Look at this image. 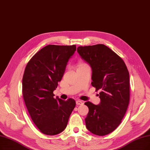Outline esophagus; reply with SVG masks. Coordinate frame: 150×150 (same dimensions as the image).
I'll use <instances>...</instances> for the list:
<instances>
[{"instance_id":"34e87169","label":"esophagus","mask_w":150,"mask_h":150,"mask_svg":"<svg viewBox=\"0 0 150 150\" xmlns=\"http://www.w3.org/2000/svg\"><path fill=\"white\" fill-rule=\"evenodd\" d=\"M76 104L78 105H83V102L81 100H76Z\"/></svg>"}]
</instances>
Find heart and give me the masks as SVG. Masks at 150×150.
<instances>
[{"label": "heart", "mask_w": 150, "mask_h": 150, "mask_svg": "<svg viewBox=\"0 0 150 150\" xmlns=\"http://www.w3.org/2000/svg\"><path fill=\"white\" fill-rule=\"evenodd\" d=\"M86 66V64H79V67H81V66Z\"/></svg>", "instance_id": "1"}]
</instances>
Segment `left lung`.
<instances>
[{
	"label": "left lung",
	"mask_w": 150,
	"mask_h": 150,
	"mask_svg": "<svg viewBox=\"0 0 150 150\" xmlns=\"http://www.w3.org/2000/svg\"><path fill=\"white\" fill-rule=\"evenodd\" d=\"M77 52L92 69V86L101 91L99 105L84 103L89 108L86 128L97 135H107L120 125L129 105L127 68L118 54L103 44L79 47Z\"/></svg>",
	"instance_id": "1"
}]
</instances>
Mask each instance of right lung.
<instances>
[{"instance_id":"obj_1","label":"right lung","mask_w":150,"mask_h":150,"mask_svg":"<svg viewBox=\"0 0 150 150\" xmlns=\"http://www.w3.org/2000/svg\"><path fill=\"white\" fill-rule=\"evenodd\" d=\"M75 45H48L32 57L25 67L23 78V96L31 118L43 134L54 135L67 127L76 102L56 97L57 88Z\"/></svg>"}]
</instances>
